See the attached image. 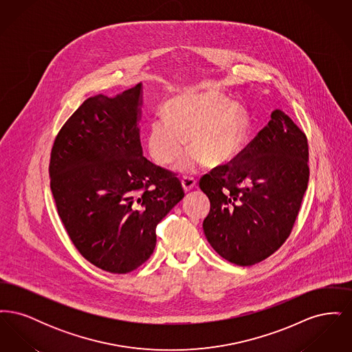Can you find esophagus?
I'll return each mask as SVG.
<instances>
[{
	"label": "esophagus",
	"instance_id": "obj_1",
	"mask_svg": "<svg viewBox=\"0 0 352 352\" xmlns=\"http://www.w3.org/2000/svg\"><path fill=\"white\" fill-rule=\"evenodd\" d=\"M181 184H182V187H184V192H188L194 187H197V181L194 178H191V177H184Z\"/></svg>",
	"mask_w": 352,
	"mask_h": 352
}]
</instances>
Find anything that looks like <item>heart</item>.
I'll return each mask as SVG.
<instances>
[{
	"instance_id": "b5f03b06",
	"label": "heart",
	"mask_w": 352,
	"mask_h": 352,
	"mask_svg": "<svg viewBox=\"0 0 352 352\" xmlns=\"http://www.w3.org/2000/svg\"><path fill=\"white\" fill-rule=\"evenodd\" d=\"M165 118H153L149 124L146 146L154 162L178 164L181 173H191L207 161L211 166L231 162L245 137L243 109L219 92H191L175 96L164 107ZM188 138H185V135Z\"/></svg>"
}]
</instances>
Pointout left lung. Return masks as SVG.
I'll return each mask as SVG.
<instances>
[{"label": "left lung", "instance_id": "obj_1", "mask_svg": "<svg viewBox=\"0 0 352 352\" xmlns=\"http://www.w3.org/2000/svg\"><path fill=\"white\" fill-rule=\"evenodd\" d=\"M307 160L306 135L274 109L234 161L201 178L199 187L211 204L203 231L223 258L250 267L284 244L307 188Z\"/></svg>", "mask_w": 352, "mask_h": 352}]
</instances>
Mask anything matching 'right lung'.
<instances>
[{
	"label": "right lung",
	"mask_w": 352,
	"mask_h": 352,
	"mask_svg": "<svg viewBox=\"0 0 352 352\" xmlns=\"http://www.w3.org/2000/svg\"><path fill=\"white\" fill-rule=\"evenodd\" d=\"M142 104V83L87 99L51 151V191L71 241L91 264L118 274L151 257L157 224L184 197L173 173L144 157Z\"/></svg>",
	"instance_id": "1"
}]
</instances>
